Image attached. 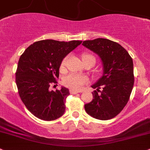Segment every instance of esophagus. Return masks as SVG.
<instances>
[{
    "label": "esophagus",
    "mask_w": 150,
    "mask_h": 150,
    "mask_svg": "<svg viewBox=\"0 0 150 150\" xmlns=\"http://www.w3.org/2000/svg\"><path fill=\"white\" fill-rule=\"evenodd\" d=\"M69 92H70L71 94H72V95H74V94H77V93H79V92H81L80 91H77V90H74V89H70V91H69Z\"/></svg>",
    "instance_id": "1"
}]
</instances>
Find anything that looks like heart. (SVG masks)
<instances>
[{
    "label": "heart",
    "instance_id": "heart-1",
    "mask_svg": "<svg viewBox=\"0 0 150 150\" xmlns=\"http://www.w3.org/2000/svg\"><path fill=\"white\" fill-rule=\"evenodd\" d=\"M89 57L93 56H92V55H90V54L84 53L82 55V60L85 59L86 58H89ZM66 60H67V57H66V58L63 60L62 62H61V69H64L65 66H66ZM63 82H64V84L65 86L70 88V89H75V90H79V89H81V88L83 87V86H84V84L88 82V78L85 76L71 73L66 75V76L64 77V80H63Z\"/></svg>",
    "mask_w": 150,
    "mask_h": 150
}]
</instances>
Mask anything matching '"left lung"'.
I'll use <instances>...</instances> for the list:
<instances>
[{
  "label": "left lung",
  "instance_id": "obj_1",
  "mask_svg": "<svg viewBox=\"0 0 150 150\" xmlns=\"http://www.w3.org/2000/svg\"><path fill=\"white\" fill-rule=\"evenodd\" d=\"M82 45L98 54L103 64V76L92 86L97 90L92 92L93 99L84 108L96 119H111L121 112L130 98L134 83L133 60L121 45L110 40L98 38Z\"/></svg>",
  "mask_w": 150,
  "mask_h": 150
}]
</instances>
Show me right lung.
Returning a JSON list of instances; mask_svg holds the SVG:
<instances>
[{
	"mask_svg": "<svg viewBox=\"0 0 150 150\" xmlns=\"http://www.w3.org/2000/svg\"><path fill=\"white\" fill-rule=\"evenodd\" d=\"M82 42L45 40L35 42L20 56L16 71V83L20 98L28 110L43 121L60 118L66 110L69 89L50 91L57 84L62 60Z\"/></svg>",
	"mask_w": 150,
	"mask_h": 150,
	"instance_id": "obj_1",
	"label": "right lung"
}]
</instances>
